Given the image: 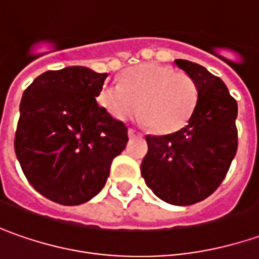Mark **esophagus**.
Returning a JSON list of instances; mask_svg holds the SVG:
<instances>
[{"mask_svg":"<svg viewBox=\"0 0 259 259\" xmlns=\"http://www.w3.org/2000/svg\"><path fill=\"white\" fill-rule=\"evenodd\" d=\"M129 136L130 138H138V136H142V133H139L138 130L129 129Z\"/></svg>","mask_w":259,"mask_h":259,"instance_id":"esophagus-1","label":"esophagus"}]
</instances>
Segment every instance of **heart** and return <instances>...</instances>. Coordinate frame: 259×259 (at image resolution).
Masks as SVG:
<instances>
[{"instance_id":"obj_1","label":"heart","mask_w":259,"mask_h":259,"mask_svg":"<svg viewBox=\"0 0 259 259\" xmlns=\"http://www.w3.org/2000/svg\"><path fill=\"white\" fill-rule=\"evenodd\" d=\"M196 102L198 89L191 77L159 63L127 68L120 83H106L97 94V103L113 119L126 120L140 109L138 120L159 133L183 127Z\"/></svg>"}]
</instances>
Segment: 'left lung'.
<instances>
[{
  "mask_svg": "<svg viewBox=\"0 0 259 259\" xmlns=\"http://www.w3.org/2000/svg\"><path fill=\"white\" fill-rule=\"evenodd\" d=\"M175 64L191 77L198 102L188 124L165 135H147L140 170L152 192L176 206L203 201L224 181L238 147V106L225 83L188 60Z\"/></svg>",
  "mask_w": 259,
  "mask_h": 259,
  "instance_id": "left-lung-1",
  "label": "left lung"
}]
</instances>
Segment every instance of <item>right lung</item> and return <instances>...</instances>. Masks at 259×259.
I'll list each match as a JSON object with an SVG mask.
<instances>
[{"label":"right lung","mask_w":259,"mask_h":259,"mask_svg":"<svg viewBox=\"0 0 259 259\" xmlns=\"http://www.w3.org/2000/svg\"><path fill=\"white\" fill-rule=\"evenodd\" d=\"M106 77L71 66L42 73L24 92L15 155L32 188L50 201H90L127 145L126 124L96 102Z\"/></svg>","instance_id":"obj_1"}]
</instances>
